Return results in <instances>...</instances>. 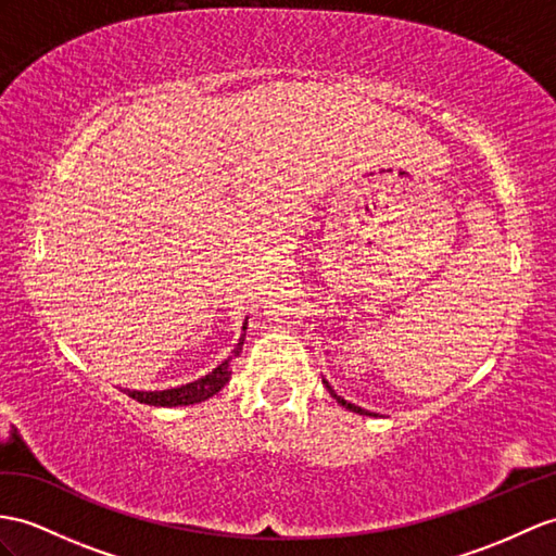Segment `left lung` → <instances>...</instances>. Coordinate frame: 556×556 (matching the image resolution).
Masks as SVG:
<instances>
[{
  "instance_id": "8db88e82",
  "label": "left lung",
  "mask_w": 556,
  "mask_h": 556,
  "mask_svg": "<svg viewBox=\"0 0 556 556\" xmlns=\"http://www.w3.org/2000/svg\"><path fill=\"white\" fill-rule=\"evenodd\" d=\"M323 382H325V380H323ZM325 387H328V391H330V396H332V399H334L337 403H340V405H344V408H346V410H351V413H358V415H368V413H365L363 408H358V405H354V403H349V401H344L342 396H337V394H334V391H332V387H330L328 382H325Z\"/></svg>"
}]
</instances>
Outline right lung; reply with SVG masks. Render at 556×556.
<instances>
[{
	"mask_svg": "<svg viewBox=\"0 0 556 556\" xmlns=\"http://www.w3.org/2000/svg\"><path fill=\"white\" fill-rule=\"evenodd\" d=\"M242 330H248V323H242ZM242 344H245V334L240 337L231 356L224 358L216 368L207 375L198 377L195 382H188L174 389H162V391H137V389H125V394L134 401L146 403V405H157V408H179V405H193L212 399L231 380V363L236 356H240Z\"/></svg>",
	"mask_w": 556,
	"mask_h": 556,
	"instance_id": "right-lung-1",
	"label": "right lung"
}]
</instances>
